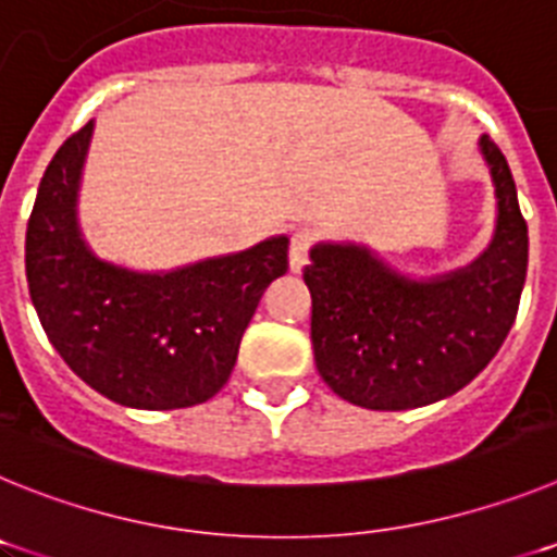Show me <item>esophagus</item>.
Listing matches in <instances>:
<instances>
[{
  "label": "esophagus",
  "instance_id": "esophagus-1",
  "mask_svg": "<svg viewBox=\"0 0 557 557\" xmlns=\"http://www.w3.org/2000/svg\"><path fill=\"white\" fill-rule=\"evenodd\" d=\"M309 243H312V234L309 231H295L293 243H289V270L293 273H301L309 262Z\"/></svg>",
  "mask_w": 557,
  "mask_h": 557
}]
</instances>
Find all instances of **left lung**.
Returning a JSON list of instances; mask_svg holds the SVG:
<instances>
[{
	"label": "left lung",
	"instance_id": "obj_1",
	"mask_svg": "<svg viewBox=\"0 0 557 557\" xmlns=\"http://www.w3.org/2000/svg\"><path fill=\"white\" fill-rule=\"evenodd\" d=\"M476 145L494 184L496 225L471 264L412 278L362 243L309 250L314 366L351 405L412 410L455 396L513 326L528 278V223L502 150L488 136Z\"/></svg>",
	"mask_w": 557,
	"mask_h": 557
}]
</instances>
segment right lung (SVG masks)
I'll list each match as a JSON object with an SVG mask.
<instances>
[{
  "mask_svg": "<svg viewBox=\"0 0 557 557\" xmlns=\"http://www.w3.org/2000/svg\"><path fill=\"white\" fill-rule=\"evenodd\" d=\"M95 120L49 161L27 223L29 298L77 376L136 410L209 401L270 282L287 273L284 234L172 270H131L91 250L77 218Z\"/></svg>",
  "mask_w": 557,
  "mask_h": 557,
  "instance_id": "1",
  "label": "right lung"
}]
</instances>
